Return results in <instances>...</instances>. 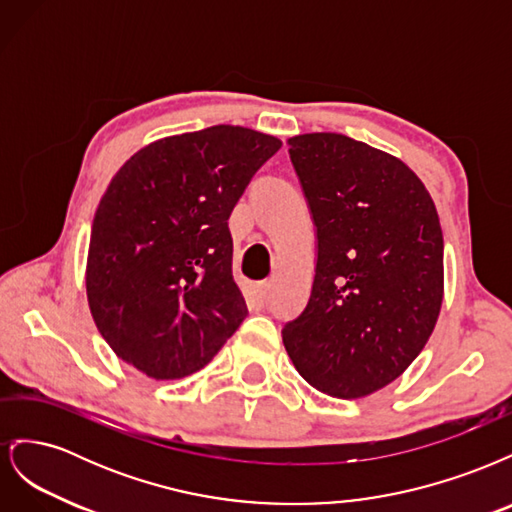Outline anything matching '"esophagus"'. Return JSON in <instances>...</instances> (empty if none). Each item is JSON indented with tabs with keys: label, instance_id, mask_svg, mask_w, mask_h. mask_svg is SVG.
<instances>
[{
	"label": "esophagus",
	"instance_id": "1",
	"mask_svg": "<svg viewBox=\"0 0 512 512\" xmlns=\"http://www.w3.org/2000/svg\"><path fill=\"white\" fill-rule=\"evenodd\" d=\"M269 290H271V284H267V282H262V284H258V286L254 288V299H256L258 305H265V303H267Z\"/></svg>",
	"mask_w": 512,
	"mask_h": 512
}]
</instances>
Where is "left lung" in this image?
Instances as JSON below:
<instances>
[{"mask_svg": "<svg viewBox=\"0 0 512 512\" xmlns=\"http://www.w3.org/2000/svg\"><path fill=\"white\" fill-rule=\"evenodd\" d=\"M312 211L318 258L303 312L282 339L299 374L337 399H359L410 367L444 297L436 205L391 153L350 136L288 138Z\"/></svg>", "mask_w": 512, "mask_h": 512, "instance_id": "1", "label": "left lung"}]
</instances>
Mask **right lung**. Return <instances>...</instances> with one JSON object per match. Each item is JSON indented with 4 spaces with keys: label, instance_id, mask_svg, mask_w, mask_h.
<instances>
[{
    "label": "right lung",
    "instance_id": "1",
    "mask_svg": "<svg viewBox=\"0 0 512 512\" xmlns=\"http://www.w3.org/2000/svg\"><path fill=\"white\" fill-rule=\"evenodd\" d=\"M282 141L241 126L166 136L136 151L100 200L87 301L121 361L156 380L203 369L247 305L232 280L228 218Z\"/></svg>",
    "mask_w": 512,
    "mask_h": 512
}]
</instances>
